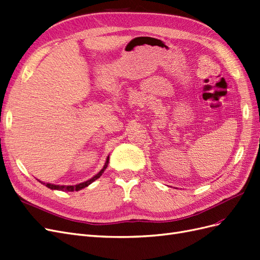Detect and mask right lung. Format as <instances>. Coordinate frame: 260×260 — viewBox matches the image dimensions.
<instances>
[{"instance_id":"add662e5","label":"right lung","mask_w":260,"mask_h":260,"mask_svg":"<svg viewBox=\"0 0 260 260\" xmlns=\"http://www.w3.org/2000/svg\"><path fill=\"white\" fill-rule=\"evenodd\" d=\"M109 160H110V157H107V159H106V162H105V165H104V167H103V169L101 170V171L98 173L96 175H94L92 178H90V180H88V181H86V182H84V183H80V184H78V185H74V186H64V185H52V184H45V183H43V182H41L43 185H45L46 187H48V188H50V189H56V190H63V191H78V190H80V189H83V188H85V187H87L88 185H90L92 182H94L96 178H99L101 175H102V173L104 172V170L107 168V165H109Z\"/></svg>"}]
</instances>
